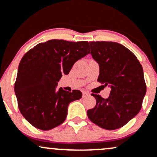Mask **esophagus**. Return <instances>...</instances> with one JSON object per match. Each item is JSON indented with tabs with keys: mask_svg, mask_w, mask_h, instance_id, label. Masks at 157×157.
I'll use <instances>...</instances> for the list:
<instances>
[{
	"mask_svg": "<svg viewBox=\"0 0 157 157\" xmlns=\"http://www.w3.org/2000/svg\"><path fill=\"white\" fill-rule=\"evenodd\" d=\"M90 95V93H89V92H83V98H84V97L87 96V95Z\"/></svg>",
	"mask_w": 157,
	"mask_h": 157,
	"instance_id": "1",
	"label": "esophagus"
}]
</instances>
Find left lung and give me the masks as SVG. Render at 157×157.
<instances>
[{
    "mask_svg": "<svg viewBox=\"0 0 157 157\" xmlns=\"http://www.w3.org/2000/svg\"><path fill=\"white\" fill-rule=\"evenodd\" d=\"M92 58L99 65L98 81L109 86L108 98L92 94L96 105L87 110L89 119L105 129L121 128L141 110L146 94L142 66L133 52L122 44L108 41L90 42Z\"/></svg>",
    "mask_w": 157,
    "mask_h": 157,
    "instance_id": "left-lung-1",
    "label": "left lung"
}]
</instances>
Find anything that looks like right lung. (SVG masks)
Masks as SVG:
<instances>
[{
  "label": "right lung",
  "instance_id": "1",
  "mask_svg": "<svg viewBox=\"0 0 157 157\" xmlns=\"http://www.w3.org/2000/svg\"><path fill=\"white\" fill-rule=\"evenodd\" d=\"M89 50L88 41L50 40L23 56L14 90L21 113L33 126L47 131L65 121L69 104L81 98L82 92L58 90V82Z\"/></svg>",
  "mask_w": 157,
  "mask_h": 157
}]
</instances>
